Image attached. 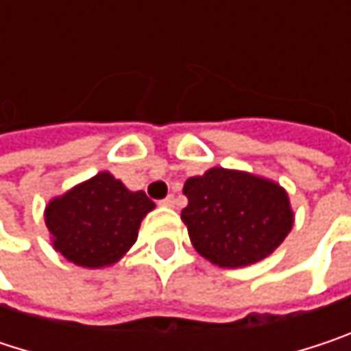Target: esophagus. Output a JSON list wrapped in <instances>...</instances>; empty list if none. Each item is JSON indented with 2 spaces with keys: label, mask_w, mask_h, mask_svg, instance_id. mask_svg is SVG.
<instances>
[{
  "label": "esophagus",
  "mask_w": 351,
  "mask_h": 351,
  "mask_svg": "<svg viewBox=\"0 0 351 351\" xmlns=\"http://www.w3.org/2000/svg\"><path fill=\"white\" fill-rule=\"evenodd\" d=\"M160 203H162L165 207H175V195H169V197H167V199H162Z\"/></svg>",
  "instance_id": "34e87169"
}]
</instances>
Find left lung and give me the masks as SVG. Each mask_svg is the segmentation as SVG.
<instances>
[{"mask_svg": "<svg viewBox=\"0 0 351 351\" xmlns=\"http://www.w3.org/2000/svg\"><path fill=\"white\" fill-rule=\"evenodd\" d=\"M180 219L195 250L221 268H242L270 256L293 228L287 191L262 176L209 169L186 178Z\"/></svg>", "mask_w": 351, "mask_h": 351, "instance_id": "obj_1", "label": "left lung"}]
</instances>
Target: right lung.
Here are the masks:
<instances>
[{"mask_svg":"<svg viewBox=\"0 0 351 351\" xmlns=\"http://www.w3.org/2000/svg\"><path fill=\"white\" fill-rule=\"evenodd\" d=\"M154 203L144 191L132 193L109 173L73 186L46 205L44 221L56 252L83 268L117 262L138 238Z\"/></svg>","mask_w":351,"mask_h":351,"instance_id":"right-lung-1","label":"right lung"}]
</instances>
